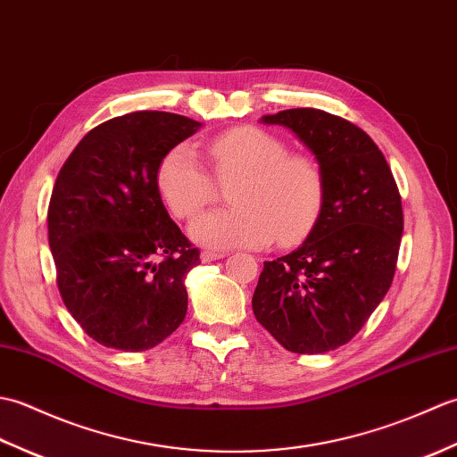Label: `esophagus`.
<instances>
[{"instance_id":"esophagus-1","label":"esophagus","mask_w":457,"mask_h":457,"mask_svg":"<svg viewBox=\"0 0 457 457\" xmlns=\"http://www.w3.org/2000/svg\"><path fill=\"white\" fill-rule=\"evenodd\" d=\"M226 257V253L223 251H202L200 259L204 261V263H210V261H216V259H223Z\"/></svg>"}]
</instances>
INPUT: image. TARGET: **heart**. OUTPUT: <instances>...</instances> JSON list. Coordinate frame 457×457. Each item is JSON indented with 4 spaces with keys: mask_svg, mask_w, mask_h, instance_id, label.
Wrapping results in <instances>:
<instances>
[{
    "mask_svg": "<svg viewBox=\"0 0 457 457\" xmlns=\"http://www.w3.org/2000/svg\"><path fill=\"white\" fill-rule=\"evenodd\" d=\"M213 174L196 149L177 145L164 154L157 187L174 216L192 220L229 187L236 208L213 210L192 223L198 244L213 249L261 247L270 239L290 245L306 237L324 204V179L306 154L288 153L277 135L244 125L218 135L208 147Z\"/></svg>",
    "mask_w": 457,
    "mask_h": 457,
    "instance_id": "b5f03b06",
    "label": "heart"
}]
</instances>
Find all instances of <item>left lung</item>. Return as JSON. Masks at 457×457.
Returning a JSON list of instances; mask_svg holds the SVG:
<instances>
[{
  "instance_id": "obj_1",
  "label": "left lung",
  "mask_w": 457,
  "mask_h": 457,
  "mask_svg": "<svg viewBox=\"0 0 457 457\" xmlns=\"http://www.w3.org/2000/svg\"><path fill=\"white\" fill-rule=\"evenodd\" d=\"M316 154L324 204L293 253L265 261L253 314L293 353H326L365 326L389 290L403 236V204L383 153L357 125L322 110L263 115Z\"/></svg>"
}]
</instances>
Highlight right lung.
<instances>
[{"instance_id":"1","label":"right lung","mask_w":457,"mask_h":457,"mask_svg":"<svg viewBox=\"0 0 457 457\" xmlns=\"http://www.w3.org/2000/svg\"><path fill=\"white\" fill-rule=\"evenodd\" d=\"M169 112L100 123L58 172L48 245L68 312L96 342L145 352L177 329L198 247L169 216L157 187L164 154L200 129Z\"/></svg>"}]
</instances>
